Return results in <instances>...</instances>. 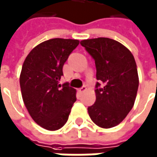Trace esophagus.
<instances>
[{"label":"esophagus","mask_w":157,"mask_h":157,"mask_svg":"<svg viewBox=\"0 0 157 157\" xmlns=\"http://www.w3.org/2000/svg\"><path fill=\"white\" fill-rule=\"evenodd\" d=\"M87 91V87L86 86H83V87H82L80 89H79V92L80 93H84Z\"/></svg>","instance_id":"34e87169"}]
</instances>
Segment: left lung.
I'll use <instances>...</instances> for the list:
<instances>
[{"label":"left lung","instance_id":"obj_1","mask_svg":"<svg viewBox=\"0 0 157 157\" xmlns=\"http://www.w3.org/2000/svg\"><path fill=\"white\" fill-rule=\"evenodd\" d=\"M81 44L93 56L96 66L95 103L87 108L94 123L101 128L114 127L132 109L139 84L136 62L122 44L108 38L84 39Z\"/></svg>","mask_w":157,"mask_h":157}]
</instances>
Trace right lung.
I'll return each mask as SVG.
<instances>
[{
	"label": "right lung",
	"instance_id": "obj_1",
	"mask_svg": "<svg viewBox=\"0 0 157 157\" xmlns=\"http://www.w3.org/2000/svg\"><path fill=\"white\" fill-rule=\"evenodd\" d=\"M79 43L77 39L46 40L30 52L22 65L20 84L24 104L32 119L48 131L64 125L76 101V90L58 82L64 63Z\"/></svg>",
	"mask_w": 157,
	"mask_h": 157
}]
</instances>
